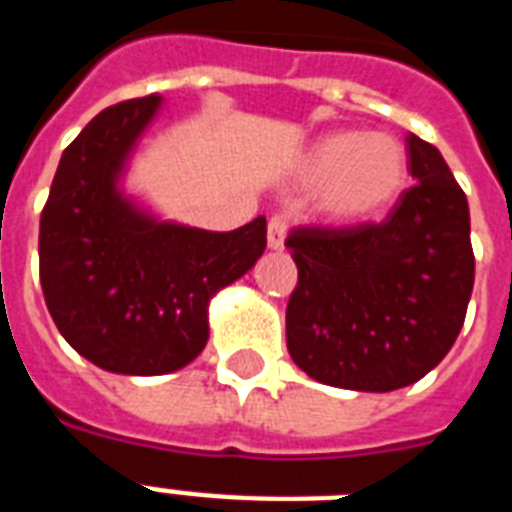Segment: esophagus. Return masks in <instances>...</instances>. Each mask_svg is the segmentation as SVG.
I'll list each match as a JSON object with an SVG mask.
<instances>
[{
  "label": "esophagus",
  "instance_id": "1",
  "mask_svg": "<svg viewBox=\"0 0 512 512\" xmlns=\"http://www.w3.org/2000/svg\"><path fill=\"white\" fill-rule=\"evenodd\" d=\"M284 236H287V217L273 215L268 220V247L281 249L284 247Z\"/></svg>",
  "mask_w": 512,
  "mask_h": 512
}]
</instances>
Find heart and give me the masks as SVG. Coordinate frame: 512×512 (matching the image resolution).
<instances>
[{"label": "heart", "mask_w": 512, "mask_h": 512, "mask_svg": "<svg viewBox=\"0 0 512 512\" xmlns=\"http://www.w3.org/2000/svg\"><path fill=\"white\" fill-rule=\"evenodd\" d=\"M305 177L324 183L319 207L329 220L356 223L396 199L406 180V156L388 135L335 132L308 151Z\"/></svg>", "instance_id": "b5f03b06"}]
</instances>
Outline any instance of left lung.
<instances>
[{"label":"left lung","mask_w":512,"mask_h":512,"mask_svg":"<svg viewBox=\"0 0 512 512\" xmlns=\"http://www.w3.org/2000/svg\"><path fill=\"white\" fill-rule=\"evenodd\" d=\"M406 156L417 183L382 223L297 225L287 236L297 265L287 348L324 385H412L465 324L476 279L468 199L436 146L409 132Z\"/></svg>","instance_id":"obj_1"}]
</instances>
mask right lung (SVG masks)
Here are the masks:
<instances>
[{"mask_svg":"<svg viewBox=\"0 0 512 512\" xmlns=\"http://www.w3.org/2000/svg\"><path fill=\"white\" fill-rule=\"evenodd\" d=\"M159 95L100 111L63 151L39 220V279L76 353L116 374L175 372L207 345V305L255 265L265 217L215 233L154 223L116 193V175Z\"/></svg>","mask_w":512,"mask_h":512,"instance_id":"1","label":"right lung"}]
</instances>
